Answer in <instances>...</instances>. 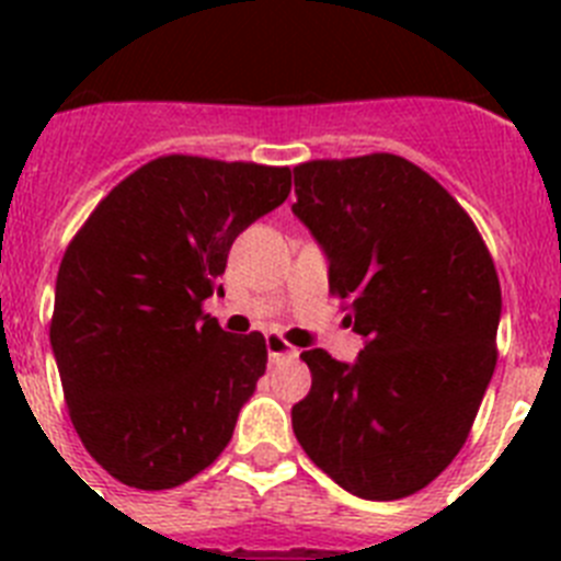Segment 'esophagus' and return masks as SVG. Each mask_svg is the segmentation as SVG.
I'll return each instance as SVG.
<instances>
[{"instance_id":"obj_1","label":"esophagus","mask_w":561,"mask_h":561,"mask_svg":"<svg viewBox=\"0 0 561 561\" xmlns=\"http://www.w3.org/2000/svg\"><path fill=\"white\" fill-rule=\"evenodd\" d=\"M266 351H270V359H272V362L295 359V356H297L295 345H289V342H286L284 336H277V334L266 336Z\"/></svg>"}]
</instances>
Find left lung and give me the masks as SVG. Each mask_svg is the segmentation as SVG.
Instances as JSON below:
<instances>
[{"instance_id":"obj_1","label":"left lung","mask_w":561,"mask_h":561,"mask_svg":"<svg viewBox=\"0 0 561 561\" xmlns=\"http://www.w3.org/2000/svg\"><path fill=\"white\" fill-rule=\"evenodd\" d=\"M295 216L329 255V289L365 336L354 365L311 348L291 408L300 447L362 500L433 483L469 438L497 365L500 280L447 187L396 153L295 168Z\"/></svg>"}]
</instances>
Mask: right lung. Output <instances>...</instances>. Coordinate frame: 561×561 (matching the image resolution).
I'll return each instance as SVG.
<instances>
[{
  "instance_id": "right-lung-1",
  "label": "right lung",
  "mask_w": 561,
  "mask_h": 561,
  "mask_svg": "<svg viewBox=\"0 0 561 561\" xmlns=\"http://www.w3.org/2000/svg\"><path fill=\"white\" fill-rule=\"evenodd\" d=\"M289 168L168 153L92 210L58 266L49 342L72 427L121 483L160 492L230 444L264 334L202 311L238 232L284 205Z\"/></svg>"
}]
</instances>
